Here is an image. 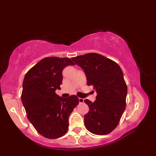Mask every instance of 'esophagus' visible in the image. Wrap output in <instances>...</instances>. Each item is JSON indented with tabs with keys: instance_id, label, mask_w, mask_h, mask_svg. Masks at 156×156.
I'll list each match as a JSON object with an SVG mask.
<instances>
[{
	"instance_id": "obj_1",
	"label": "esophagus",
	"mask_w": 156,
	"mask_h": 156,
	"mask_svg": "<svg viewBox=\"0 0 156 156\" xmlns=\"http://www.w3.org/2000/svg\"><path fill=\"white\" fill-rule=\"evenodd\" d=\"M78 101L80 103H83L84 102V99L83 98H78Z\"/></svg>"
}]
</instances>
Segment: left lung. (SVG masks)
<instances>
[{
    "label": "left lung",
    "mask_w": 156,
    "mask_h": 156,
    "mask_svg": "<svg viewBox=\"0 0 156 156\" xmlns=\"http://www.w3.org/2000/svg\"><path fill=\"white\" fill-rule=\"evenodd\" d=\"M71 59L85 73L88 85L96 90L94 102L84 100L89 111L84 123L91 133L108 134L118 125L126 108L127 86L119 66L101 54L89 53Z\"/></svg>",
    "instance_id": "obj_1"
}]
</instances>
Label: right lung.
I'll return each mask as SVG.
<instances>
[{"instance_id": "obj_1", "label": "right lung", "mask_w": 156, "mask_h": 156, "mask_svg": "<svg viewBox=\"0 0 156 156\" xmlns=\"http://www.w3.org/2000/svg\"><path fill=\"white\" fill-rule=\"evenodd\" d=\"M70 59L45 57L24 76L21 101L27 117L37 132L48 138H57L67 132L68 118L79 102L76 95L68 98L55 94L62 81V71Z\"/></svg>"}]
</instances>
